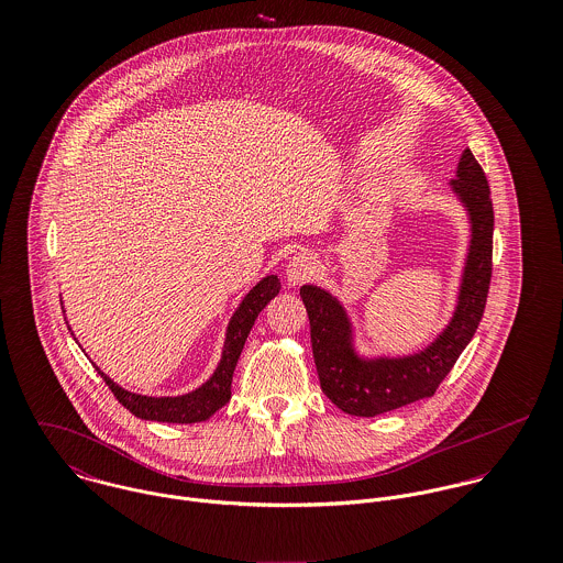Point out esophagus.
Returning <instances> with one entry per match:
<instances>
[{
	"label": "esophagus",
	"mask_w": 563,
	"mask_h": 563,
	"mask_svg": "<svg viewBox=\"0 0 563 563\" xmlns=\"http://www.w3.org/2000/svg\"><path fill=\"white\" fill-rule=\"evenodd\" d=\"M317 271V257L312 253H297L286 266V279L297 286L308 282Z\"/></svg>",
	"instance_id": "34e87169"
}]
</instances>
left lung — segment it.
I'll return each mask as SVG.
<instances>
[{
    "label": "left lung",
    "instance_id": "left-lung-1",
    "mask_svg": "<svg viewBox=\"0 0 563 563\" xmlns=\"http://www.w3.org/2000/svg\"><path fill=\"white\" fill-rule=\"evenodd\" d=\"M451 188L468 210L471 246L453 319L427 349L405 357H360L340 301L319 286L301 288L322 393L351 416L368 418L433 397L482 322L492 279L494 210L482 164L471 150H464Z\"/></svg>",
    "mask_w": 563,
    "mask_h": 563
}]
</instances>
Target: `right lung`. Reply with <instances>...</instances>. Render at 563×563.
<instances>
[{
  "instance_id": "add662e5",
  "label": "right lung",
  "mask_w": 563,
  "mask_h": 563,
  "mask_svg": "<svg viewBox=\"0 0 563 563\" xmlns=\"http://www.w3.org/2000/svg\"><path fill=\"white\" fill-rule=\"evenodd\" d=\"M282 290V284L277 275H266L260 284H255L249 295L242 299L239 310L234 312L232 321L228 324L225 333V346L221 362L214 371V375L197 390L181 395V397H143L128 393L125 388L117 386L108 375L99 371L103 377L106 386L112 390L117 401L121 402L125 409H130L134 416L143 420H158V422H179V424H190V422H201L208 420L214 411H219L225 402L232 397V377L236 362L241 357L244 340L257 319V314L264 310V306L277 297Z\"/></svg>"
}]
</instances>
